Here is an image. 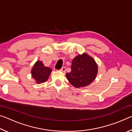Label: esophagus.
<instances>
[{
  "label": "esophagus",
  "instance_id": "34e87169",
  "mask_svg": "<svg viewBox=\"0 0 132 132\" xmlns=\"http://www.w3.org/2000/svg\"><path fill=\"white\" fill-rule=\"evenodd\" d=\"M66 67H63V68H62L61 69H60V71H63V72H65V71H66Z\"/></svg>",
  "mask_w": 132,
  "mask_h": 132
}]
</instances>
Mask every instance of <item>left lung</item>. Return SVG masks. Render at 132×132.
Here are the masks:
<instances>
[{
  "label": "left lung",
  "mask_w": 132,
  "mask_h": 132,
  "mask_svg": "<svg viewBox=\"0 0 132 132\" xmlns=\"http://www.w3.org/2000/svg\"><path fill=\"white\" fill-rule=\"evenodd\" d=\"M98 67L92 57L86 53L78 55L72 61L71 71L66 73L69 81L75 87H85L95 79Z\"/></svg>",
  "instance_id": "left-lung-1"
}]
</instances>
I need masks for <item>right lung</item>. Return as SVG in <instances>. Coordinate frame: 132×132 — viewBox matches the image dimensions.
<instances>
[{"label": "right lung", "instance_id": "obj_1", "mask_svg": "<svg viewBox=\"0 0 132 132\" xmlns=\"http://www.w3.org/2000/svg\"><path fill=\"white\" fill-rule=\"evenodd\" d=\"M51 71V68L44 66L41 61H37L33 66L31 74L37 83H42L47 81Z\"/></svg>", "mask_w": 132, "mask_h": 132}]
</instances>
